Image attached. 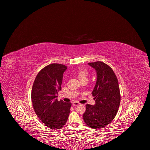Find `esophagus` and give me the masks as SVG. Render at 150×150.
I'll use <instances>...</instances> for the list:
<instances>
[{
    "instance_id": "esophagus-1",
    "label": "esophagus",
    "mask_w": 150,
    "mask_h": 150,
    "mask_svg": "<svg viewBox=\"0 0 150 150\" xmlns=\"http://www.w3.org/2000/svg\"><path fill=\"white\" fill-rule=\"evenodd\" d=\"M72 105H74V106H77V105H79V104H80L79 103H78V102H75V101H74V102H72Z\"/></svg>"
}]
</instances>
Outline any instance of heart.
<instances>
[{
    "mask_svg": "<svg viewBox=\"0 0 150 150\" xmlns=\"http://www.w3.org/2000/svg\"><path fill=\"white\" fill-rule=\"evenodd\" d=\"M76 75H77L78 78L82 81L84 79H88V72L83 68H79L76 71Z\"/></svg>",
    "mask_w": 150,
    "mask_h": 150,
    "instance_id": "b5f03b06",
    "label": "heart"
}]
</instances>
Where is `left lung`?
<instances>
[{
	"label": "left lung",
	"instance_id": "obj_1",
	"mask_svg": "<svg viewBox=\"0 0 150 150\" xmlns=\"http://www.w3.org/2000/svg\"><path fill=\"white\" fill-rule=\"evenodd\" d=\"M88 64L97 72V81L92 92L96 104H86L83 119L89 127L98 129L115 117L120 103V90L117 78L109 65L100 61Z\"/></svg>",
	"mask_w": 150,
	"mask_h": 150
}]
</instances>
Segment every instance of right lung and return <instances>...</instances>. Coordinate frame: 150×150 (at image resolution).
<instances>
[{"instance_id": "add662e5", "label": "right lung", "mask_w": 150, "mask_h": 150, "mask_svg": "<svg viewBox=\"0 0 150 150\" xmlns=\"http://www.w3.org/2000/svg\"><path fill=\"white\" fill-rule=\"evenodd\" d=\"M67 67L53 63L42 68L37 74L31 90V100L35 114L45 126L60 129L68 120L72 104L58 101L63 74Z\"/></svg>"}]
</instances>
